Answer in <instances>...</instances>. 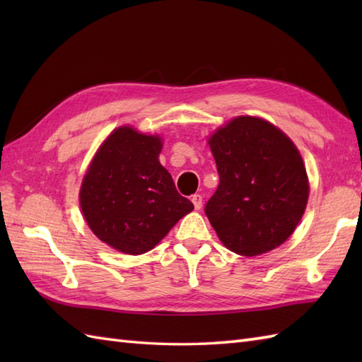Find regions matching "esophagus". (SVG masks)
<instances>
[{
	"instance_id": "34e87169",
	"label": "esophagus",
	"mask_w": 362,
	"mask_h": 362,
	"mask_svg": "<svg viewBox=\"0 0 362 362\" xmlns=\"http://www.w3.org/2000/svg\"><path fill=\"white\" fill-rule=\"evenodd\" d=\"M191 202H193L196 210L202 209V196L201 194H194L193 197H191Z\"/></svg>"
}]
</instances>
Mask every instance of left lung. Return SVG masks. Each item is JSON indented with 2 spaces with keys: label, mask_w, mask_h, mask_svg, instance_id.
<instances>
[{
  "label": "left lung",
  "mask_w": 362,
  "mask_h": 362,
  "mask_svg": "<svg viewBox=\"0 0 362 362\" xmlns=\"http://www.w3.org/2000/svg\"><path fill=\"white\" fill-rule=\"evenodd\" d=\"M219 185L205 214L221 243L238 255L279 247L308 202V175L296 144L271 122L238 117L210 140Z\"/></svg>",
  "instance_id": "obj_1"
}]
</instances>
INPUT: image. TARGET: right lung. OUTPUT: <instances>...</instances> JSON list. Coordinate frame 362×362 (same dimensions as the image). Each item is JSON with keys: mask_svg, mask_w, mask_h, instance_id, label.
<instances>
[{"mask_svg": "<svg viewBox=\"0 0 362 362\" xmlns=\"http://www.w3.org/2000/svg\"><path fill=\"white\" fill-rule=\"evenodd\" d=\"M160 136L118 127L98 149L82 180L79 202L91 232L129 255L156 247L194 209L160 165Z\"/></svg>", "mask_w": 362, "mask_h": 362, "instance_id": "1", "label": "right lung"}]
</instances>
